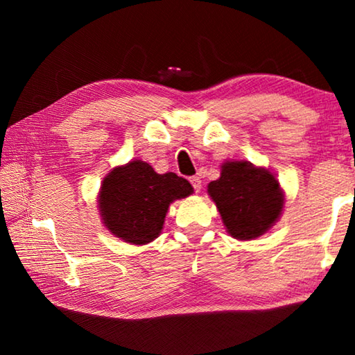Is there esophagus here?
Masks as SVG:
<instances>
[{
    "mask_svg": "<svg viewBox=\"0 0 355 355\" xmlns=\"http://www.w3.org/2000/svg\"><path fill=\"white\" fill-rule=\"evenodd\" d=\"M189 182H191L192 188H194L196 192H199L202 189V180L199 177H191Z\"/></svg>",
    "mask_w": 355,
    "mask_h": 355,
    "instance_id": "obj_1",
    "label": "esophagus"
}]
</instances>
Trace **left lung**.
I'll return each instance as SVG.
<instances>
[{
    "mask_svg": "<svg viewBox=\"0 0 355 355\" xmlns=\"http://www.w3.org/2000/svg\"><path fill=\"white\" fill-rule=\"evenodd\" d=\"M222 222L233 238L249 241L266 233L284 209L285 196L279 180L249 161H227L220 177L208 184Z\"/></svg>",
    "mask_w": 355,
    "mask_h": 355,
    "instance_id": "obj_1",
    "label": "left lung"
}]
</instances>
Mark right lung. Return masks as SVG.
Instances as JSON below:
<instances>
[{"mask_svg": "<svg viewBox=\"0 0 355 355\" xmlns=\"http://www.w3.org/2000/svg\"><path fill=\"white\" fill-rule=\"evenodd\" d=\"M191 183L177 173H156L141 159L119 166L105 177L98 208L105 227L130 244H147L163 230L169 205L192 194Z\"/></svg>", "mask_w": 355, "mask_h": 355, "instance_id": "1", "label": "right lung"}]
</instances>
